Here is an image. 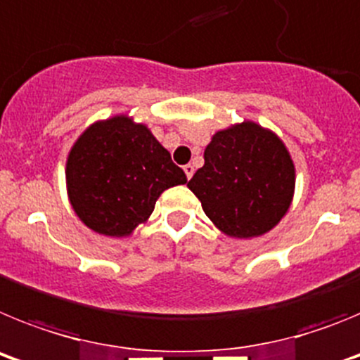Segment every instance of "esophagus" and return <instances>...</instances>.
Wrapping results in <instances>:
<instances>
[{
    "label": "esophagus",
    "mask_w": 360,
    "mask_h": 360,
    "mask_svg": "<svg viewBox=\"0 0 360 360\" xmlns=\"http://www.w3.org/2000/svg\"><path fill=\"white\" fill-rule=\"evenodd\" d=\"M184 171H186V176L189 178V180H191V176H193V174H195V165H193V164L184 165Z\"/></svg>",
    "instance_id": "34e87169"
}]
</instances>
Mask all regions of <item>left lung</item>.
Returning <instances> with one entry per match:
<instances>
[{"mask_svg": "<svg viewBox=\"0 0 360 360\" xmlns=\"http://www.w3.org/2000/svg\"><path fill=\"white\" fill-rule=\"evenodd\" d=\"M187 187L218 231L236 240L266 234L288 212L295 165L285 142L254 120L212 135Z\"/></svg>", "mask_w": 360, "mask_h": 360, "instance_id": "left-lung-1", "label": "left lung"}]
</instances>
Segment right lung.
I'll return each mask as SVG.
<instances>
[{
    "label": "right lung",
    "instance_id": "obj_1",
    "mask_svg": "<svg viewBox=\"0 0 360 360\" xmlns=\"http://www.w3.org/2000/svg\"><path fill=\"white\" fill-rule=\"evenodd\" d=\"M65 173L73 212L110 238L131 236L165 189L187 182L151 129L124 113L97 120L79 135Z\"/></svg>",
    "mask_w": 360,
    "mask_h": 360
}]
</instances>
